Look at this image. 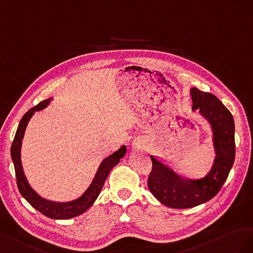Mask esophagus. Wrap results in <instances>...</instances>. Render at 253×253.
I'll return each mask as SVG.
<instances>
[{
  "instance_id": "34e87169",
  "label": "esophagus",
  "mask_w": 253,
  "mask_h": 253,
  "mask_svg": "<svg viewBox=\"0 0 253 253\" xmlns=\"http://www.w3.org/2000/svg\"><path fill=\"white\" fill-rule=\"evenodd\" d=\"M131 145H132V148L135 149V150L143 149V148H145V146H146V142H145V140H143L141 138H136L132 141Z\"/></svg>"
}]
</instances>
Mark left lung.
<instances>
[{"instance_id": "1", "label": "left lung", "mask_w": 253, "mask_h": 253, "mask_svg": "<svg viewBox=\"0 0 253 253\" xmlns=\"http://www.w3.org/2000/svg\"><path fill=\"white\" fill-rule=\"evenodd\" d=\"M190 94L193 112L197 111L210 125L215 157L205 177L190 179L180 176L168 164L150 156L153 170L148 177V189L162 205L172 209H189L212 199L227 180L235 158L232 114L210 93L191 88Z\"/></svg>"}]
</instances>
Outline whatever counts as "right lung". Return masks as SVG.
I'll return each mask as SVG.
<instances>
[{"label": "right lung", "mask_w": 253, "mask_h": 253, "mask_svg": "<svg viewBox=\"0 0 253 253\" xmlns=\"http://www.w3.org/2000/svg\"><path fill=\"white\" fill-rule=\"evenodd\" d=\"M52 100L53 97L42 100L40 104L32 108V109L28 110L23 115V118L20 121L16 135H14V139L10 148V155L14 165V170H16L18 189L21 195L26 199L27 203L33 208H35L36 210L39 211L43 215L47 216L49 218L69 219L84 213L93 204H94V201L97 199L100 191L103 189L108 175H109V172L115 165L120 163L121 159L125 156L127 148L126 145H123L117 151H114L110 156L106 157L104 160L100 162L92 182L88 186V189H86L79 197L69 201H54L40 196V195L31 186L24 174L22 160H21V148H22V141L24 138V133L28 125V122H30L35 112L45 109Z\"/></svg>", "instance_id": "obj_1"}]
</instances>
